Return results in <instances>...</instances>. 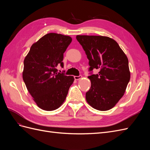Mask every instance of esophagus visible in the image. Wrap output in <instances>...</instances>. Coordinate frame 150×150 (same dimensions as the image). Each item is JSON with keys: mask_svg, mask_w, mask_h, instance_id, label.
<instances>
[{"mask_svg": "<svg viewBox=\"0 0 150 150\" xmlns=\"http://www.w3.org/2000/svg\"><path fill=\"white\" fill-rule=\"evenodd\" d=\"M82 78V76L81 75H79V76H74V79H76V80H79V79H81Z\"/></svg>", "mask_w": 150, "mask_h": 150, "instance_id": "obj_1", "label": "esophagus"}]
</instances>
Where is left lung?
Returning a JSON list of instances; mask_svg holds the SVG:
<instances>
[{
	"instance_id": "8db88e82",
	"label": "left lung",
	"mask_w": 150,
	"mask_h": 150,
	"mask_svg": "<svg viewBox=\"0 0 150 150\" xmlns=\"http://www.w3.org/2000/svg\"><path fill=\"white\" fill-rule=\"evenodd\" d=\"M89 60L91 86L86 93L90 106L99 111L114 107L130 80L128 59L115 40L106 36L77 35ZM99 70L97 75L92 70Z\"/></svg>"
}]
</instances>
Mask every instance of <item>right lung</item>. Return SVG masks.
Segmentation results:
<instances>
[{
  "label": "right lung",
  "mask_w": 150,
  "mask_h": 150,
  "mask_svg": "<svg viewBox=\"0 0 150 150\" xmlns=\"http://www.w3.org/2000/svg\"><path fill=\"white\" fill-rule=\"evenodd\" d=\"M69 36L49 33L33 44L24 61L22 78L34 101L42 110L53 111L64 101L73 76L58 72L64 67V53L71 44Z\"/></svg>",
  "instance_id": "right-lung-1"
}]
</instances>
